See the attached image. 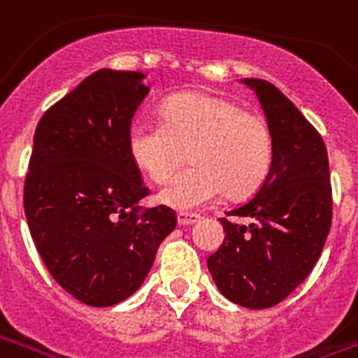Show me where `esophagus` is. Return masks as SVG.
<instances>
[{"mask_svg":"<svg viewBox=\"0 0 358 358\" xmlns=\"http://www.w3.org/2000/svg\"><path fill=\"white\" fill-rule=\"evenodd\" d=\"M199 214H192V213H180L178 214V226H189V224H195L199 222Z\"/></svg>","mask_w":358,"mask_h":358,"instance_id":"obj_1","label":"esophagus"}]
</instances>
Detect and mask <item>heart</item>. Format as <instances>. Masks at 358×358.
I'll use <instances>...</instances> for the list:
<instances>
[{
    "mask_svg": "<svg viewBox=\"0 0 358 358\" xmlns=\"http://www.w3.org/2000/svg\"><path fill=\"white\" fill-rule=\"evenodd\" d=\"M132 161L153 182H165L157 199L178 210H192L218 199L252 195L273 165V132L258 113L245 112L227 98L186 92L163 104L161 121H136L129 131Z\"/></svg>",
    "mask_w": 358,
    "mask_h": 358,
    "instance_id": "b5f03b06",
    "label": "heart"
}]
</instances>
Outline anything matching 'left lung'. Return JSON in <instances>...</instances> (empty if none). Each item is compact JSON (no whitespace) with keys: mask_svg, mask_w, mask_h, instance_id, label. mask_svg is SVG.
I'll return each mask as SVG.
<instances>
[{"mask_svg":"<svg viewBox=\"0 0 358 358\" xmlns=\"http://www.w3.org/2000/svg\"><path fill=\"white\" fill-rule=\"evenodd\" d=\"M260 100L273 132V165L250 199L220 218L226 239L206 260L220 292L237 306L266 309L311 273L332 226V186L324 140L282 92L243 79Z\"/></svg>","mask_w":358,"mask_h":358,"instance_id":"left-lung-1","label":"left lung"}]
</instances>
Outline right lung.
I'll use <instances>...</instances> for the list:
<instances>
[{"instance_id":"1","label":"right lung","mask_w":358,"mask_h":358,"mask_svg":"<svg viewBox=\"0 0 358 358\" xmlns=\"http://www.w3.org/2000/svg\"><path fill=\"white\" fill-rule=\"evenodd\" d=\"M140 71L98 70L52 104L34 134L24 213L41 260L66 292L115 306L144 282L176 227L129 153L132 117L148 94Z\"/></svg>"}]
</instances>
